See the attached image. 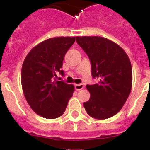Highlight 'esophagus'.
Here are the masks:
<instances>
[{
	"instance_id": "34e87169",
	"label": "esophagus",
	"mask_w": 150,
	"mask_h": 150,
	"mask_svg": "<svg viewBox=\"0 0 150 150\" xmlns=\"http://www.w3.org/2000/svg\"><path fill=\"white\" fill-rule=\"evenodd\" d=\"M75 90H77V91H79L81 89H84V86L82 84H75Z\"/></svg>"
}]
</instances>
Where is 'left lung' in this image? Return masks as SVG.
Returning a JSON list of instances; mask_svg holds the SVG:
<instances>
[{"mask_svg": "<svg viewBox=\"0 0 150 150\" xmlns=\"http://www.w3.org/2000/svg\"><path fill=\"white\" fill-rule=\"evenodd\" d=\"M76 41L89 57L92 75L97 84L87 85L90 93L84 103L87 114L103 120L117 114L132 90V69L125 51L119 45L101 36H77Z\"/></svg>", "mask_w": 150, "mask_h": 150, "instance_id": "8db88e82", "label": "left lung"}]
</instances>
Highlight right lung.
<instances>
[{
	"instance_id": "1",
	"label": "right lung",
	"mask_w": 150,
	"mask_h": 150,
	"mask_svg": "<svg viewBox=\"0 0 150 150\" xmlns=\"http://www.w3.org/2000/svg\"><path fill=\"white\" fill-rule=\"evenodd\" d=\"M75 37H54L41 42L27 54L22 68V90L35 113L47 119L59 117L65 111L75 91L73 85L56 79L64 55Z\"/></svg>"
}]
</instances>
